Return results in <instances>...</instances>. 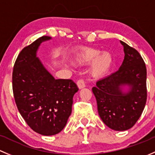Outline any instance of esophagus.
I'll return each mask as SVG.
<instances>
[{
  "label": "esophagus",
  "mask_w": 155,
  "mask_h": 155,
  "mask_svg": "<svg viewBox=\"0 0 155 155\" xmlns=\"http://www.w3.org/2000/svg\"><path fill=\"white\" fill-rule=\"evenodd\" d=\"M77 85H78V88H79L80 89L84 88V87H86L85 82H84V81L83 79L78 80V81H77Z\"/></svg>",
  "instance_id": "34e87169"
}]
</instances>
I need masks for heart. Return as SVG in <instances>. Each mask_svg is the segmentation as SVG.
<instances>
[{
  "label": "heart",
  "instance_id": "1",
  "mask_svg": "<svg viewBox=\"0 0 155 155\" xmlns=\"http://www.w3.org/2000/svg\"><path fill=\"white\" fill-rule=\"evenodd\" d=\"M73 61L78 65L88 64L93 61L91 66V74L95 77H101L110 71L113 64V57L109 51H103L98 49H82L74 54Z\"/></svg>",
  "mask_w": 155,
  "mask_h": 155
}]
</instances>
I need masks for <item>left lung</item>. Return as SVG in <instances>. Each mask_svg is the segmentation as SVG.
Returning a JSON list of instances; mask_svg holds the SVG:
<instances>
[{"label":"left lung","instance_id":"obj_1","mask_svg":"<svg viewBox=\"0 0 155 155\" xmlns=\"http://www.w3.org/2000/svg\"><path fill=\"white\" fill-rule=\"evenodd\" d=\"M125 57L117 71L100 80L92 88L101 120L119 131L131 128L141 116L147 99L146 67L136 49L120 41ZM129 87L127 91L125 87Z\"/></svg>","mask_w":155,"mask_h":155}]
</instances>
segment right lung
I'll return each mask as SVG.
<instances>
[{
	"instance_id": "1",
	"label": "right lung",
	"mask_w": 155,
	"mask_h": 155,
	"mask_svg": "<svg viewBox=\"0 0 155 155\" xmlns=\"http://www.w3.org/2000/svg\"><path fill=\"white\" fill-rule=\"evenodd\" d=\"M42 36L18 54L12 71V90L19 113L30 128L44 136L60 133L71 113L78 91L69 79H55L36 56Z\"/></svg>"
}]
</instances>
